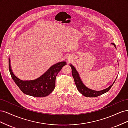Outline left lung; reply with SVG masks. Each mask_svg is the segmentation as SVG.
Here are the masks:
<instances>
[{
  "label": "left lung",
  "instance_id": "8db88e82",
  "mask_svg": "<svg viewBox=\"0 0 128 128\" xmlns=\"http://www.w3.org/2000/svg\"><path fill=\"white\" fill-rule=\"evenodd\" d=\"M113 44L115 47V45L114 44ZM70 66L72 68V75L73 76L74 79L75 83L76 86L77 90H78V91L80 94H82L85 96H87V97H96V96H98L100 95H102L104 94V93H106L109 91L112 86L113 85L114 83L115 82H114L113 84L111 85V86L108 88L104 89V90L102 91H96L92 90V89L88 88L86 85L83 83L80 76L78 72H77L75 68L74 67L72 64H70Z\"/></svg>",
  "mask_w": 128,
  "mask_h": 128
}]
</instances>
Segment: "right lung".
<instances>
[{"label": "right lung", "mask_w": 128, "mask_h": 128, "mask_svg": "<svg viewBox=\"0 0 128 128\" xmlns=\"http://www.w3.org/2000/svg\"><path fill=\"white\" fill-rule=\"evenodd\" d=\"M9 58V70L16 84L24 94L36 97H44L48 96L56 86V77L66 62H58L50 67L39 78L32 80H23L15 76L10 67Z\"/></svg>", "instance_id": "right-lung-1"}]
</instances>
